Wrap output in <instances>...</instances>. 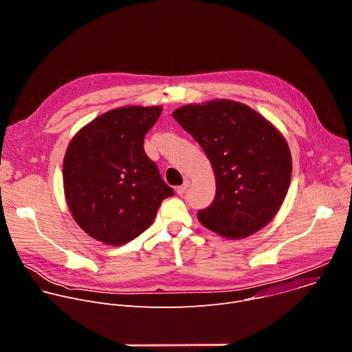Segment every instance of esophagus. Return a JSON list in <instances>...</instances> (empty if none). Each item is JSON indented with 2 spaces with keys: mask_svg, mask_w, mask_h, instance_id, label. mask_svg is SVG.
Segmentation results:
<instances>
[{
  "mask_svg": "<svg viewBox=\"0 0 352 352\" xmlns=\"http://www.w3.org/2000/svg\"><path fill=\"white\" fill-rule=\"evenodd\" d=\"M188 186H189V181H185V182H184V184H182V185H181V186H178V188H177V193H178V195H181V196H182V195H184V193H185V192H186V189H188Z\"/></svg>",
  "mask_w": 352,
  "mask_h": 352,
  "instance_id": "esophagus-1",
  "label": "esophagus"
}]
</instances>
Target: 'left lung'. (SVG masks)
Masks as SVG:
<instances>
[{"label": "left lung", "instance_id": "obj_1", "mask_svg": "<svg viewBox=\"0 0 352 352\" xmlns=\"http://www.w3.org/2000/svg\"><path fill=\"white\" fill-rule=\"evenodd\" d=\"M205 150L216 196L197 212L206 228L241 239L263 228L288 192L292 162L283 135L261 114L231 100L190 104L173 113Z\"/></svg>", "mask_w": 352, "mask_h": 352}]
</instances>
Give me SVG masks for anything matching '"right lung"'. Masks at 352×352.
I'll list each match as a JSON object with an SVG mask.
<instances>
[{
    "label": "right lung",
    "instance_id": "obj_1",
    "mask_svg": "<svg viewBox=\"0 0 352 352\" xmlns=\"http://www.w3.org/2000/svg\"><path fill=\"white\" fill-rule=\"evenodd\" d=\"M162 107H121L97 117L71 140L64 157V190L69 210L91 238L122 245L153 223L174 195L143 140Z\"/></svg>",
    "mask_w": 352,
    "mask_h": 352
}]
</instances>
